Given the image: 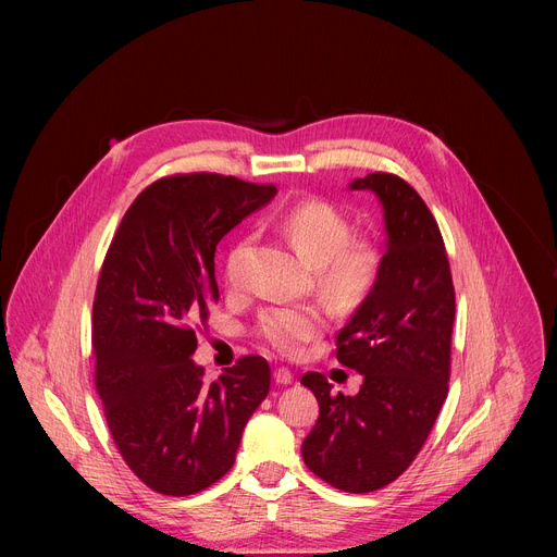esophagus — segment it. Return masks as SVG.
I'll return each mask as SVG.
<instances>
[{
  "label": "esophagus",
  "instance_id": "obj_1",
  "mask_svg": "<svg viewBox=\"0 0 557 557\" xmlns=\"http://www.w3.org/2000/svg\"><path fill=\"white\" fill-rule=\"evenodd\" d=\"M273 379H275V383H280V385H288V383L293 381V372H290L288 368H275V370H273Z\"/></svg>",
  "mask_w": 557,
  "mask_h": 557
}]
</instances>
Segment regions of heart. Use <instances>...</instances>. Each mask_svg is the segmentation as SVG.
<instances>
[{
    "label": "heart",
    "mask_w": 557,
    "mask_h": 557,
    "mask_svg": "<svg viewBox=\"0 0 557 557\" xmlns=\"http://www.w3.org/2000/svg\"><path fill=\"white\" fill-rule=\"evenodd\" d=\"M290 245L317 267V284L335 299H355L374 282L379 258L366 243H350L352 226L348 218L324 200H304L284 211L277 220ZM251 237L233 243L224 258L228 286L245 284ZM324 314L312 306H280L260 314L258 335L286 357L299 355L306 344L322 331Z\"/></svg>",
    "instance_id": "obj_1"
}]
</instances>
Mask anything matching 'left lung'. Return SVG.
<instances>
[{
	"label": "left lung",
	"instance_id": "8db88e82",
	"mask_svg": "<svg viewBox=\"0 0 557 557\" xmlns=\"http://www.w3.org/2000/svg\"><path fill=\"white\" fill-rule=\"evenodd\" d=\"M350 189L379 196L387 231L376 282L337 335L339 363L363 385L346 396L322 372L301 376L320 404L301 456L329 485L368 494L412 465L447 399L456 295L441 228L417 189L387 172Z\"/></svg>",
	"mask_w": 557,
	"mask_h": 557
}]
</instances>
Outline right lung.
<instances>
[{
	"instance_id": "obj_1",
	"label": "right lung",
	"mask_w": 557,
	"mask_h": 557,
	"mask_svg": "<svg viewBox=\"0 0 557 557\" xmlns=\"http://www.w3.org/2000/svg\"><path fill=\"white\" fill-rule=\"evenodd\" d=\"M277 194L233 176L158 178L125 211L95 306V385L127 467L153 492L198 494L233 467L271 368L245 355L213 383L196 366V331L220 299L215 247Z\"/></svg>"
}]
</instances>
